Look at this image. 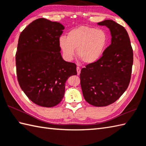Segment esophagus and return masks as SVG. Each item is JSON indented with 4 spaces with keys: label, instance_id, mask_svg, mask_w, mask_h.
<instances>
[{
    "label": "esophagus",
    "instance_id": "obj_1",
    "mask_svg": "<svg viewBox=\"0 0 146 146\" xmlns=\"http://www.w3.org/2000/svg\"><path fill=\"white\" fill-rule=\"evenodd\" d=\"M76 70H77V73H78V75H79V74H80V72H81V68H80V67H77Z\"/></svg>",
    "mask_w": 146,
    "mask_h": 146
}]
</instances>
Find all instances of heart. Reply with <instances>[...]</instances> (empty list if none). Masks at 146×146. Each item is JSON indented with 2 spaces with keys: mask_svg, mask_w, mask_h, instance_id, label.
<instances>
[{
  "mask_svg": "<svg viewBox=\"0 0 146 146\" xmlns=\"http://www.w3.org/2000/svg\"><path fill=\"white\" fill-rule=\"evenodd\" d=\"M107 41L104 30L81 26L68 32L67 37H60L59 45L66 58L72 59L77 48V56L85 64H90L102 55Z\"/></svg>",
  "mask_w": 146,
  "mask_h": 146,
  "instance_id": "b5f03b06",
  "label": "heart"
}]
</instances>
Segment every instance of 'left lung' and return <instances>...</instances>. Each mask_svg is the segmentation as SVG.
Returning <instances> with one entry per match:
<instances>
[{"label": "left lung", "instance_id": "8db88e82", "mask_svg": "<svg viewBox=\"0 0 146 146\" xmlns=\"http://www.w3.org/2000/svg\"><path fill=\"white\" fill-rule=\"evenodd\" d=\"M106 26L111 34V44L100 59L82 68L80 74L83 97L96 107L116 102L127 89L133 65V49L126 29L113 20L97 23Z\"/></svg>", "mask_w": 146, "mask_h": 146}]
</instances>
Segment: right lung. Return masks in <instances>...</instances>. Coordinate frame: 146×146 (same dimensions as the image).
Here are the masks:
<instances>
[{
    "mask_svg": "<svg viewBox=\"0 0 146 146\" xmlns=\"http://www.w3.org/2000/svg\"><path fill=\"white\" fill-rule=\"evenodd\" d=\"M64 27L39 18L20 34L16 53V74L21 90L38 106L52 107L62 100L65 82L76 75V65L65 62L59 39Z\"/></svg>",
    "mask_w": 146,
    "mask_h": 146,
    "instance_id": "right-lung-1",
    "label": "right lung"
}]
</instances>
